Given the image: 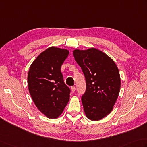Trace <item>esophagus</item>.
Listing matches in <instances>:
<instances>
[{
	"instance_id": "1",
	"label": "esophagus",
	"mask_w": 147,
	"mask_h": 147,
	"mask_svg": "<svg viewBox=\"0 0 147 147\" xmlns=\"http://www.w3.org/2000/svg\"><path fill=\"white\" fill-rule=\"evenodd\" d=\"M75 90H76V87H74V86H72V87H71V91L73 92H74Z\"/></svg>"
}]
</instances>
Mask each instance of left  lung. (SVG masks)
<instances>
[{
    "label": "left lung",
    "instance_id": "obj_1",
    "mask_svg": "<svg viewBox=\"0 0 147 147\" xmlns=\"http://www.w3.org/2000/svg\"><path fill=\"white\" fill-rule=\"evenodd\" d=\"M73 55L86 80V90L82 97L86 117L99 120L112 111L119 96V69L110 57L96 48L74 50Z\"/></svg>",
    "mask_w": 147,
    "mask_h": 147
}]
</instances>
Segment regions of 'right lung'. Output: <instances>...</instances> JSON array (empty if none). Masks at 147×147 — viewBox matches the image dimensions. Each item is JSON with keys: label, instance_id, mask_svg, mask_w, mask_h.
<instances>
[{"label": "right lung", "instance_id": "obj_1", "mask_svg": "<svg viewBox=\"0 0 147 147\" xmlns=\"http://www.w3.org/2000/svg\"><path fill=\"white\" fill-rule=\"evenodd\" d=\"M69 51L50 47L37 56L28 73V87L34 104L49 119H57L69 100L60 68Z\"/></svg>", "mask_w": 147, "mask_h": 147}]
</instances>
